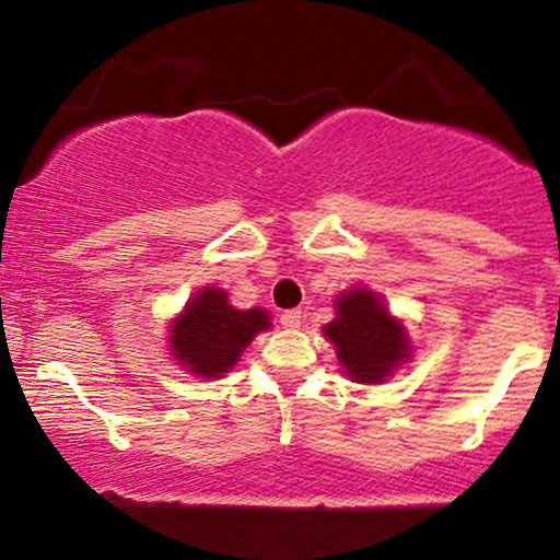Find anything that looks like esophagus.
Returning <instances> with one entry per match:
<instances>
[{
    "label": "esophagus",
    "instance_id": "esophagus-1",
    "mask_svg": "<svg viewBox=\"0 0 560 560\" xmlns=\"http://www.w3.org/2000/svg\"><path fill=\"white\" fill-rule=\"evenodd\" d=\"M300 324H302V313L300 311L281 313V326H284V329L294 331V329H300Z\"/></svg>",
    "mask_w": 560,
    "mask_h": 560
}]
</instances>
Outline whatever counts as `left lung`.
Returning <instances> with one entry per match:
<instances>
[{
  "label": "left lung",
  "mask_w": 560,
  "mask_h": 560,
  "mask_svg": "<svg viewBox=\"0 0 560 560\" xmlns=\"http://www.w3.org/2000/svg\"><path fill=\"white\" fill-rule=\"evenodd\" d=\"M334 345L342 374L358 384H382L413 358L408 329L369 287H350L334 300V320L320 329Z\"/></svg>",
  "instance_id": "1"
}]
</instances>
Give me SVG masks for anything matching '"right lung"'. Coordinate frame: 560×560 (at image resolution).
I'll return each instance as SVG.
<instances>
[{"label":"right lung","instance_id":"1","mask_svg":"<svg viewBox=\"0 0 560 560\" xmlns=\"http://www.w3.org/2000/svg\"><path fill=\"white\" fill-rule=\"evenodd\" d=\"M271 329L266 307L240 311L221 287H202L171 318L168 355L191 376L223 378L260 331Z\"/></svg>","mask_w":560,"mask_h":560}]
</instances>
